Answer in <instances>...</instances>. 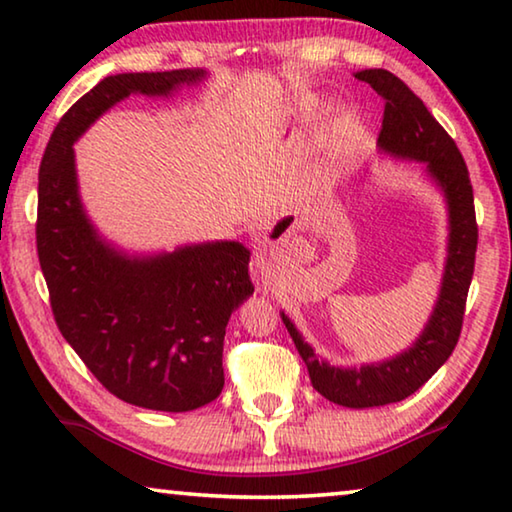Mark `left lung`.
I'll return each mask as SVG.
<instances>
[{"instance_id": "8db88e82", "label": "left lung", "mask_w": 512, "mask_h": 512, "mask_svg": "<svg viewBox=\"0 0 512 512\" xmlns=\"http://www.w3.org/2000/svg\"><path fill=\"white\" fill-rule=\"evenodd\" d=\"M356 79L370 83L385 102L379 147L392 156L426 163V170L447 197L451 226L449 256L438 304L420 340L401 356L379 365H365L360 370L331 367L317 360L315 351L301 340L295 324L281 315L299 356L308 367L313 388L333 404L372 408L395 404L413 395L456 349L474 274L479 224H476L474 190L465 158L454 138L442 129L422 99L388 70H363L356 74Z\"/></svg>"}]
</instances>
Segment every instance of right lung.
<instances>
[{"instance_id":"obj_1","label":"right lung","mask_w":512,"mask_h":512,"mask_svg":"<svg viewBox=\"0 0 512 512\" xmlns=\"http://www.w3.org/2000/svg\"><path fill=\"white\" fill-rule=\"evenodd\" d=\"M204 70L129 72L70 106L38 172L36 247L58 331L95 379L127 404L186 413L224 388L231 313L251 286L240 242H204L154 258L117 254L83 213L72 142L131 92L170 95Z\"/></svg>"}]
</instances>
